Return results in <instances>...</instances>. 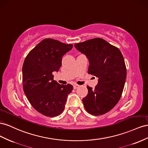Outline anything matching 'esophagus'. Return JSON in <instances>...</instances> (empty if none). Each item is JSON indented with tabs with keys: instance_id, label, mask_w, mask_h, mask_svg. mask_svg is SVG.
<instances>
[{
	"instance_id": "obj_1",
	"label": "esophagus",
	"mask_w": 148,
	"mask_h": 148,
	"mask_svg": "<svg viewBox=\"0 0 148 148\" xmlns=\"http://www.w3.org/2000/svg\"><path fill=\"white\" fill-rule=\"evenodd\" d=\"M79 85H77V84H75V85H74L73 86V88H74V89H76V88H77L78 87H79Z\"/></svg>"
}]
</instances>
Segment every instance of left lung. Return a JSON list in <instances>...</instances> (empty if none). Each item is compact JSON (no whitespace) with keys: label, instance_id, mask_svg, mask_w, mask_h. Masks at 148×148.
<instances>
[{"label":"left lung","instance_id":"8db88e82","mask_svg":"<svg viewBox=\"0 0 148 148\" xmlns=\"http://www.w3.org/2000/svg\"><path fill=\"white\" fill-rule=\"evenodd\" d=\"M74 46L88 59V73L99 79L94 89L87 86L88 94L82 99L84 106L92 115H103L115 106L123 92L126 79L123 55L119 48L99 38Z\"/></svg>","mask_w":148,"mask_h":148}]
</instances>
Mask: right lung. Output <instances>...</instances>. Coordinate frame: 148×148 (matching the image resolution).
Returning <instances> with one entry per match:
<instances>
[{
	"label": "right lung",
	"instance_id": "1",
	"mask_svg": "<svg viewBox=\"0 0 148 148\" xmlns=\"http://www.w3.org/2000/svg\"><path fill=\"white\" fill-rule=\"evenodd\" d=\"M53 39H45L29 52L22 67L23 87L25 95L36 111L53 117L61 114L67 95L73 87L60 85L54 80L53 72H58L62 58L73 48Z\"/></svg>",
	"mask_w": 148,
	"mask_h": 148
}]
</instances>
